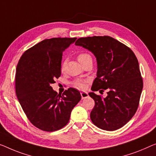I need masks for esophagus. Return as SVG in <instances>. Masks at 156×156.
Returning <instances> with one entry per match:
<instances>
[{
	"instance_id": "1",
	"label": "esophagus",
	"mask_w": 156,
	"mask_h": 156,
	"mask_svg": "<svg viewBox=\"0 0 156 156\" xmlns=\"http://www.w3.org/2000/svg\"><path fill=\"white\" fill-rule=\"evenodd\" d=\"M80 95H81V97H82V99L87 98V97L88 96H89V95H88V93L85 92H80Z\"/></svg>"
}]
</instances>
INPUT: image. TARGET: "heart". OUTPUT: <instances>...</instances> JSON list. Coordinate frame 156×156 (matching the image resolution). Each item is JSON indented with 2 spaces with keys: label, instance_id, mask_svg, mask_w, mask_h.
I'll use <instances>...</instances> for the list:
<instances>
[{
  "label": "heart",
  "instance_id": "1",
  "mask_svg": "<svg viewBox=\"0 0 156 156\" xmlns=\"http://www.w3.org/2000/svg\"><path fill=\"white\" fill-rule=\"evenodd\" d=\"M77 59L79 61V62L82 64L84 63L85 62L87 61V59H92L91 56H90L88 53L87 52H81L79 53L77 56ZM66 62L64 61L62 62V66H61V70L62 71H64L65 70V67H66ZM87 81L85 80H81V79H76V80H73V85L74 87L78 88V89H84L85 87V83Z\"/></svg>",
  "mask_w": 156,
  "mask_h": 156
}]
</instances>
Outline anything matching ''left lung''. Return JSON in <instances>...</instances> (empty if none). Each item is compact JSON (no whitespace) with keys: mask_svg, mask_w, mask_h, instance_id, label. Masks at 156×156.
Segmentation results:
<instances>
[{"mask_svg":"<svg viewBox=\"0 0 156 156\" xmlns=\"http://www.w3.org/2000/svg\"><path fill=\"white\" fill-rule=\"evenodd\" d=\"M76 45L87 49L97 61V78L92 91L107 90V97L90 92L94 101L90 113L99 128L114 131L128 122L137 110L143 79L134 53L124 44L108 36L80 38Z\"/></svg>","mask_w":156,"mask_h":156,"instance_id":"obj_1","label":"left lung"}]
</instances>
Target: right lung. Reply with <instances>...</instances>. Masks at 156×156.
<instances>
[{
    "label": "right lung",
    "mask_w": 156,
    "mask_h": 156,
    "mask_svg": "<svg viewBox=\"0 0 156 156\" xmlns=\"http://www.w3.org/2000/svg\"><path fill=\"white\" fill-rule=\"evenodd\" d=\"M76 39H45L25 51L19 60L16 94L29 121L43 131L54 132L66 126L72 109L81 99L74 88L59 95L51 87L61 76L62 53Z\"/></svg>",
    "instance_id": "1"
}]
</instances>
